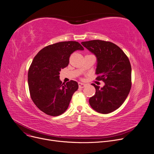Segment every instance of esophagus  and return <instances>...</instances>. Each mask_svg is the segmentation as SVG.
I'll use <instances>...</instances> for the list:
<instances>
[{
  "label": "esophagus",
  "instance_id": "esophagus-1",
  "mask_svg": "<svg viewBox=\"0 0 154 154\" xmlns=\"http://www.w3.org/2000/svg\"><path fill=\"white\" fill-rule=\"evenodd\" d=\"M85 86H87V84L85 83H82V82H79V87L80 88H84Z\"/></svg>",
  "mask_w": 154,
  "mask_h": 154
}]
</instances>
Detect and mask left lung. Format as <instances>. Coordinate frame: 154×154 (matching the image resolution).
<instances>
[{"mask_svg":"<svg viewBox=\"0 0 154 154\" xmlns=\"http://www.w3.org/2000/svg\"><path fill=\"white\" fill-rule=\"evenodd\" d=\"M82 45L93 53L97 59L96 74L97 80L104 82L96 89L89 99L91 107L101 114L112 112L123 103L131 87V67L129 59L116 44L100 40L82 42Z\"/></svg>","mask_w":154,"mask_h":154,"instance_id":"8db88e82","label":"left lung"}]
</instances>
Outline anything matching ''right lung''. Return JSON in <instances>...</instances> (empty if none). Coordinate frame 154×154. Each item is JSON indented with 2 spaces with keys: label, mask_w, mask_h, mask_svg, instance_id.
<instances>
[{
  "label": "right lung",
  "mask_w": 154,
  "mask_h": 154,
  "mask_svg": "<svg viewBox=\"0 0 154 154\" xmlns=\"http://www.w3.org/2000/svg\"><path fill=\"white\" fill-rule=\"evenodd\" d=\"M83 50L77 42H61L45 47L34 57L27 75L29 92L34 103L46 114L58 116L68 108L79 85L74 80L63 83L60 72L67 66L73 52Z\"/></svg>",
  "instance_id": "add662e5"
}]
</instances>
